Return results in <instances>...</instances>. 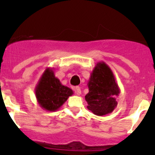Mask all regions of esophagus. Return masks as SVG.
I'll return each mask as SVG.
<instances>
[{"mask_svg":"<svg viewBox=\"0 0 155 155\" xmlns=\"http://www.w3.org/2000/svg\"><path fill=\"white\" fill-rule=\"evenodd\" d=\"M75 93H76V94H77V95L81 94V89L79 86H76V87H75Z\"/></svg>","mask_w":155,"mask_h":155,"instance_id":"1","label":"esophagus"}]
</instances>
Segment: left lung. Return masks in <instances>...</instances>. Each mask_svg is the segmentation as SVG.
Here are the masks:
<instances>
[{
  "label": "left lung",
  "mask_w": 155,
  "mask_h": 155,
  "mask_svg": "<svg viewBox=\"0 0 155 155\" xmlns=\"http://www.w3.org/2000/svg\"><path fill=\"white\" fill-rule=\"evenodd\" d=\"M88 93L85 95L87 108L98 116L112 113L117 107L116 97L120 88L110 68L104 61L94 67L87 82Z\"/></svg>",
  "instance_id": "obj_1"
}]
</instances>
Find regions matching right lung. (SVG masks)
Masks as SVG:
<instances>
[{"label":"right lung","mask_w":155,"mask_h":155,"mask_svg":"<svg viewBox=\"0 0 155 155\" xmlns=\"http://www.w3.org/2000/svg\"><path fill=\"white\" fill-rule=\"evenodd\" d=\"M73 94V90L62 85L54 76L53 68H50L43 72L35 87L36 98L40 107L50 112L59 109Z\"/></svg>","instance_id":"add662e5"}]
</instances>
